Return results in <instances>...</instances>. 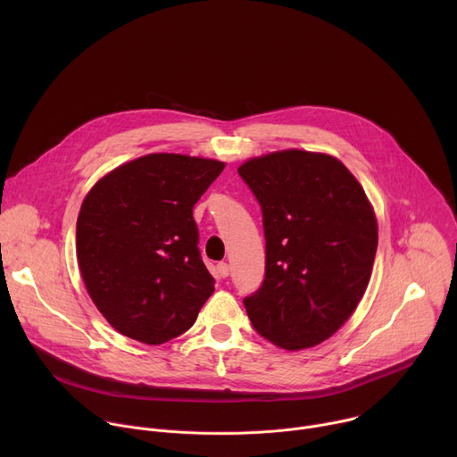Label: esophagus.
<instances>
[{
  "mask_svg": "<svg viewBox=\"0 0 457 457\" xmlns=\"http://www.w3.org/2000/svg\"><path fill=\"white\" fill-rule=\"evenodd\" d=\"M217 273H219L220 278H226V277L229 275V266H228V262H219V264H217Z\"/></svg>",
  "mask_w": 457,
  "mask_h": 457,
  "instance_id": "34e87169",
  "label": "esophagus"
}]
</instances>
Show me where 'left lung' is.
<instances>
[{
  "label": "left lung",
  "instance_id": "left-lung-1",
  "mask_svg": "<svg viewBox=\"0 0 457 457\" xmlns=\"http://www.w3.org/2000/svg\"><path fill=\"white\" fill-rule=\"evenodd\" d=\"M262 210L266 275L244 307L254 331L300 351L333 337L360 303L378 224L354 175L335 157L302 150L238 168Z\"/></svg>",
  "mask_w": 457,
  "mask_h": 457
}]
</instances>
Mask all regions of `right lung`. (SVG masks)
<instances>
[{"instance_id":"obj_1","label":"right lung","mask_w":457,"mask_h":457,"mask_svg":"<svg viewBox=\"0 0 457 457\" xmlns=\"http://www.w3.org/2000/svg\"><path fill=\"white\" fill-rule=\"evenodd\" d=\"M224 162L150 154L104 175L85 197L78 262L96 307L120 335L161 345L186 333L215 291L193 206Z\"/></svg>"}]
</instances>
